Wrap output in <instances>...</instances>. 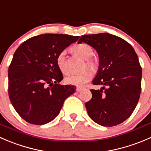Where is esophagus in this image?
I'll use <instances>...</instances> for the list:
<instances>
[{"instance_id":"esophagus-1","label":"esophagus","mask_w":151,"mask_h":151,"mask_svg":"<svg viewBox=\"0 0 151 151\" xmlns=\"http://www.w3.org/2000/svg\"><path fill=\"white\" fill-rule=\"evenodd\" d=\"M83 89V88H81V87H77V89H76V91H77V92H80V91H81Z\"/></svg>"}]
</instances>
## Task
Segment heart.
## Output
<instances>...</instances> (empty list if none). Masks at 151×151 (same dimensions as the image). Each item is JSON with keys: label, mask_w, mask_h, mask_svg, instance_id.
I'll list each match as a JSON object with an SVG mask.
<instances>
[{"label": "heart", "mask_w": 151, "mask_h": 151, "mask_svg": "<svg viewBox=\"0 0 151 151\" xmlns=\"http://www.w3.org/2000/svg\"><path fill=\"white\" fill-rule=\"evenodd\" d=\"M73 50L76 53L80 55L83 58L86 60V65L85 66V68L88 67L93 71H95L96 69L98 67V62H97L96 59L92 57L94 54V52L92 47L90 45L84 43L79 44L73 47ZM66 51L63 50L58 55L57 58H56V62H57V65L59 69L61 71L62 73L65 74L68 73V70L66 64ZM92 75V72L90 70H85L83 72L79 74H73V75L68 76L65 78V82L68 85L82 86L91 80Z\"/></svg>", "instance_id": "obj_1"}]
</instances>
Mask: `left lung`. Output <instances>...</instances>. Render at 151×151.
Instances as JSON below:
<instances>
[{
	"instance_id": "obj_1",
	"label": "left lung",
	"mask_w": 151,
	"mask_h": 151,
	"mask_svg": "<svg viewBox=\"0 0 151 151\" xmlns=\"http://www.w3.org/2000/svg\"><path fill=\"white\" fill-rule=\"evenodd\" d=\"M93 47L99 54V67L91 89L92 99L85 107L90 118L102 126H117L134 110L141 92L142 68L132 45L107 33L83 35L78 41Z\"/></svg>"
}]
</instances>
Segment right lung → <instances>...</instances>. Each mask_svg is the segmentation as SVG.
<instances>
[{
	"label": "right lung",
	"instance_id": "right-lung-1",
	"mask_svg": "<svg viewBox=\"0 0 151 151\" xmlns=\"http://www.w3.org/2000/svg\"><path fill=\"white\" fill-rule=\"evenodd\" d=\"M80 36L45 33L21 44L9 67V96L19 116L34 125L52 121L74 85L58 84L63 77L56 58Z\"/></svg>",
	"mask_w": 151,
	"mask_h": 151
}]
</instances>
